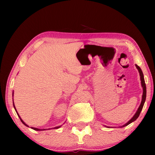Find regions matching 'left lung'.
Wrapping results in <instances>:
<instances>
[{"label": "left lung", "instance_id": "8db88e82", "mask_svg": "<svg viewBox=\"0 0 155 155\" xmlns=\"http://www.w3.org/2000/svg\"><path fill=\"white\" fill-rule=\"evenodd\" d=\"M135 66H136V67H137V68L138 69V71H139V72L140 78V81H141V82H140V83H141V86H142L143 90V96H142V101H141V103H140V106H139V108H138V109H137V112H136V113L134 114V115L133 117V118H131L130 120H128L126 124H124V125H123V126L119 127L120 128L126 127V126H127V125L130 124L131 123H133V122H134V120H136L137 119V118L139 117V114H140V113L141 110H142V109H143V106H144V102H145V100H146V97H147V88H146L145 82H144V75H143V71H142V70H141V68H140L137 64H135ZM104 127H107V126H104Z\"/></svg>", "mask_w": 155, "mask_h": 155}]
</instances>
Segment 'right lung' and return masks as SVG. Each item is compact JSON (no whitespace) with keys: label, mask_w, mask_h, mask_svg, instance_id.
<instances>
[{"label":"right lung","mask_w":155,"mask_h":155,"mask_svg":"<svg viewBox=\"0 0 155 155\" xmlns=\"http://www.w3.org/2000/svg\"><path fill=\"white\" fill-rule=\"evenodd\" d=\"M13 94H14V92H13L12 93V97H13ZM13 106H14V108H15V110H16V113H17V114H18V117L20 118V119H21V122L22 123H23V124H25L26 127H29L28 125L26 124L24 121H23L22 120V118H21V117L19 116V114H18V113H17V111H16V108H15V104H14V101H13ZM61 126H58V127H54V128H53V129H54V128H60ZM32 129H34V130H46L47 129V128H46V129H40V128H35V127H31ZM49 129H50V128H49Z\"/></svg>","instance_id":"add662e5"}]
</instances>
